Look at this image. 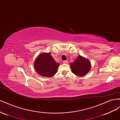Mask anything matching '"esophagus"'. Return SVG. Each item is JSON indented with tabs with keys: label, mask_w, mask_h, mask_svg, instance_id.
Segmentation results:
<instances>
[{
	"label": "esophagus",
	"mask_w": 120,
	"mask_h": 120,
	"mask_svg": "<svg viewBox=\"0 0 120 120\" xmlns=\"http://www.w3.org/2000/svg\"><path fill=\"white\" fill-rule=\"evenodd\" d=\"M63 63H64V64H68V61L67 60H64V61H63Z\"/></svg>",
	"instance_id": "1"
}]
</instances>
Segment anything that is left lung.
<instances>
[{
    "mask_svg": "<svg viewBox=\"0 0 120 120\" xmlns=\"http://www.w3.org/2000/svg\"><path fill=\"white\" fill-rule=\"evenodd\" d=\"M72 72L78 76L86 75L91 68V63L88 59L79 55L73 63L70 64Z\"/></svg>",
    "mask_w": 120,
    "mask_h": 120,
    "instance_id": "obj_1",
    "label": "left lung"
}]
</instances>
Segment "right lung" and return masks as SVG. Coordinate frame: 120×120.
<instances>
[{"label": "right lung", "instance_id": "1", "mask_svg": "<svg viewBox=\"0 0 120 120\" xmlns=\"http://www.w3.org/2000/svg\"><path fill=\"white\" fill-rule=\"evenodd\" d=\"M59 63L55 62L51 53H43L38 55L34 62V68L40 75L52 77L57 72Z\"/></svg>", "mask_w": 120, "mask_h": 120}]
</instances>
